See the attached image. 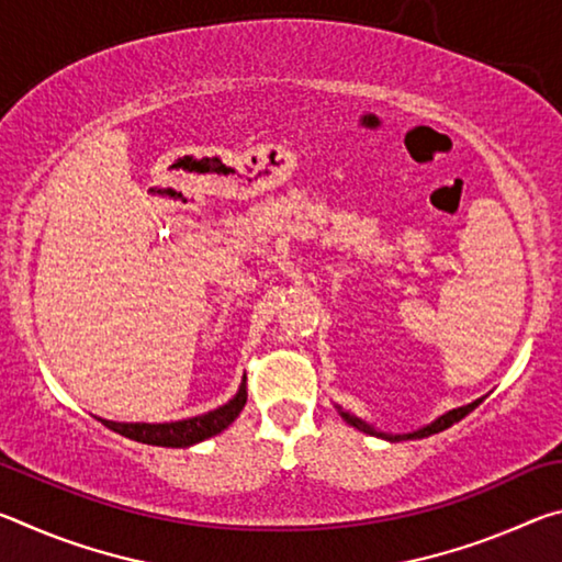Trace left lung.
Returning <instances> with one entry per match:
<instances>
[{"mask_svg": "<svg viewBox=\"0 0 562 562\" xmlns=\"http://www.w3.org/2000/svg\"><path fill=\"white\" fill-rule=\"evenodd\" d=\"M483 398H486V396L475 398V402L465 404V406L451 408V412H446V414H441L439 418H434L431 424H426V426H422V429H416V431H408V434H386V431H376L374 426H369L367 422H361L359 416H355V414L345 412V408H341V406H337V412H339V416L345 418V422H347L349 426H355V429L364 431V434H369V436H379V439H386V441L396 443V441H408V439H426V436H431V434H439V431H443V429H449V426H453L456 422H461V418H463L465 414H471L473 408L483 402Z\"/></svg>", "mask_w": 562, "mask_h": 562, "instance_id": "1", "label": "left lung"}]
</instances>
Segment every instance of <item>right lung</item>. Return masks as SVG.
Instances as JSON below:
<instances>
[{"instance_id": "1", "label": "right lung", "mask_w": 562, "mask_h": 562, "mask_svg": "<svg viewBox=\"0 0 562 562\" xmlns=\"http://www.w3.org/2000/svg\"><path fill=\"white\" fill-rule=\"evenodd\" d=\"M247 402L245 392V376L243 384L237 386V394L231 402L213 408V412L180 418V422H166V424H146V422H109V418H99L103 426H109L111 431H116L126 439L150 443V446H168V449H188V446H195L211 436H217L225 431L237 416H240L243 406Z\"/></svg>"}]
</instances>
